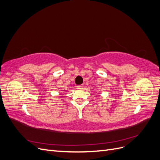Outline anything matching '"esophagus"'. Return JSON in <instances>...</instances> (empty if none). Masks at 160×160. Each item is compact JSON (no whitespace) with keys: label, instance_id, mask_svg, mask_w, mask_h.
Masks as SVG:
<instances>
[{"label":"esophagus","instance_id":"1","mask_svg":"<svg viewBox=\"0 0 160 160\" xmlns=\"http://www.w3.org/2000/svg\"><path fill=\"white\" fill-rule=\"evenodd\" d=\"M83 88V85H77V89H82Z\"/></svg>","mask_w":160,"mask_h":160}]
</instances>
